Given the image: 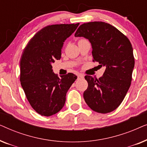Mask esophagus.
Masks as SVG:
<instances>
[{
  "mask_svg": "<svg viewBox=\"0 0 147 147\" xmlns=\"http://www.w3.org/2000/svg\"><path fill=\"white\" fill-rule=\"evenodd\" d=\"M84 76L82 74H78V79H80V78H84Z\"/></svg>",
  "mask_w": 147,
  "mask_h": 147,
  "instance_id": "obj_1",
  "label": "esophagus"
}]
</instances>
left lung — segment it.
Segmentation results:
<instances>
[{
  "mask_svg": "<svg viewBox=\"0 0 147 147\" xmlns=\"http://www.w3.org/2000/svg\"><path fill=\"white\" fill-rule=\"evenodd\" d=\"M75 37L88 39L92 45L93 61L106 67L99 79L85 76L88 83L84 92L86 103L98 113L113 111L123 101L131 84L134 67L131 43L116 27L102 21L82 24Z\"/></svg>",
  "mask_w": 147,
  "mask_h": 147,
  "instance_id": "obj_1",
  "label": "left lung"
}]
</instances>
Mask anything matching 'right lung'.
<instances>
[{"instance_id": "1", "label": "right lung", "mask_w": 147, "mask_h": 147, "mask_svg": "<svg viewBox=\"0 0 147 147\" xmlns=\"http://www.w3.org/2000/svg\"><path fill=\"white\" fill-rule=\"evenodd\" d=\"M80 23L52 25L38 31L28 43L22 55L21 86L32 108L42 116H50L62 109L66 94L77 76H60L53 72L52 63L60 59L63 42Z\"/></svg>"}]
</instances>
